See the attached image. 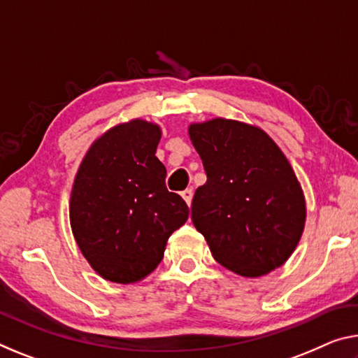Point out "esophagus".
<instances>
[{"label": "esophagus", "mask_w": 358, "mask_h": 358, "mask_svg": "<svg viewBox=\"0 0 358 358\" xmlns=\"http://www.w3.org/2000/svg\"><path fill=\"white\" fill-rule=\"evenodd\" d=\"M181 197H183L185 202L188 203V206H191V202H192V189L188 188V189L181 191Z\"/></svg>", "instance_id": "obj_1"}]
</instances>
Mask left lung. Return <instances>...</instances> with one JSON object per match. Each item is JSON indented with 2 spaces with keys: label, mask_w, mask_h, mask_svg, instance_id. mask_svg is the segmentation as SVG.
<instances>
[{
  "label": "left lung",
  "mask_w": 358,
  "mask_h": 358,
  "mask_svg": "<svg viewBox=\"0 0 358 358\" xmlns=\"http://www.w3.org/2000/svg\"><path fill=\"white\" fill-rule=\"evenodd\" d=\"M188 134L207 173L191 220L213 258L242 277L280 268L306 223L301 185L285 155L263 129L234 119L192 122Z\"/></svg>",
  "instance_id": "left-lung-1"
}]
</instances>
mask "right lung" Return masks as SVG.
<instances>
[{
	"label": "right lung",
	"mask_w": 358,
	"mask_h": 358,
	"mask_svg": "<svg viewBox=\"0 0 358 358\" xmlns=\"http://www.w3.org/2000/svg\"><path fill=\"white\" fill-rule=\"evenodd\" d=\"M161 127L132 119L94 141L78 169L70 224L79 250L105 280H143L164 258L169 237L189 208L166 188L156 157Z\"/></svg>",
	"instance_id": "1"
}]
</instances>
